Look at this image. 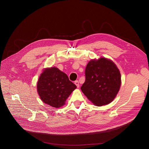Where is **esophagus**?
Returning a JSON list of instances; mask_svg holds the SVG:
<instances>
[{"label": "esophagus", "instance_id": "1", "mask_svg": "<svg viewBox=\"0 0 149 149\" xmlns=\"http://www.w3.org/2000/svg\"><path fill=\"white\" fill-rule=\"evenodd\" d=\"M75 84L77 86V87H78V88H79V82L78 81H75Z\"/></svg>", "mask_w": 149, "mask_h": 149}]
</instances>
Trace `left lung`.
Instances as JSON below:
<instances>
[{
    "label": "left lung",
    "mask_w": 149,
    "mask_h": 149,
    "mask_svg": "<svg viewBox=\"0 0 149 149\" xmlns=\"http://www.w3.org/2000/svg\"><path fill=\"white\" fill-rule=\"evenodd\" d=\"M86 80L81 87L94 104L102 106L111 103L120 87L121 77L116 64L105 58L90 61L85 70Z\"/></svg>",
    "instance_id": "left-lung-1"
}]
</instances>
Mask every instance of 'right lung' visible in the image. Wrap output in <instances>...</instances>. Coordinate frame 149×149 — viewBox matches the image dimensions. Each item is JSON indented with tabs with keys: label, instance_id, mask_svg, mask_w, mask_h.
<instances>
[{
	"label": "right lung",
	"instance_id": "add662e5",
	"mask_svg": "<svg viewBox=\"0 0 149 149\" xmlns=\"http://www.w3.org/2000/svg\"><path fill=\"white\" fill-rule=\"evenodd\" d=\"M76 88L66 74L55 67L45 68L37 83V91L41 100L55 108L63 106Z\"/></svg>",
	"mask_w": 149,
	"mask_h": 149
}]
</instances>
